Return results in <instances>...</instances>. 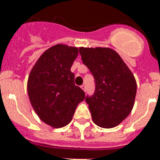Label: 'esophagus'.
Instances as JSON below:
<instances>
[{"mask_svg": "<svg viewBox=\"0 0 160 160\" xmlns=\"http://www.w3.org/2000/svg\"><path fill=\"white\" fill-rule=\"evenodd\" d=\"M80 88H81L82 89L84 90V92H86V85H85V84H82V85L80 86Z\"/></svg>", "mask_w": 160, "mask_h": 160, "instance_id": "1", "label": "esophagus"}]
</instances>
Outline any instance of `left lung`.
Instances as JSON below:
<instances>
[{
    "instance_id": "8db88e82",
    "label": "left lung",
    "mask_w": 160,
    "mask_h": 160,
    "mask_svg": "<svg viewBox=\"0 0 160 160\" xmlns=\"http://www.w3.org/2000/svg\"><path fill=\"white\" fill-rule=\"evenodd\" d=\"M81 59L95 80V92L86 103L96 125L113 128L126 119L134 107L137 84L124 61L108 47H80Z\"/></svg>"
}]
</instances>
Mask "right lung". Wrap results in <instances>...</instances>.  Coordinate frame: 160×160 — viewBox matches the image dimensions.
<instances>
[{
  "instance_id": "obj_1",
  "label": "right lung",
  "mask_w": 160,
  "mask_h": 160,
  "mask_svg": "<svg viewBox=\"0 0 160 160\" xmlns=\"http://www.w3.org/2000/svg\"><path fill=\"white\" fill-rule=\"evenodd\" d=\"M78 48L57 44L44 52L28 77L27 92L33 109L39 118L54 128L70 123L84 92L74 83L71 68Z\"/></svg>"
}]
</instances>
